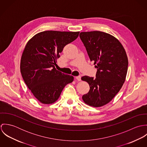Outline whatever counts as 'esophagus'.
<instances>
[{
  "label": "esophagus",
  "instance_id": "1",
  "mask_svg": "<svg viewBox=\"0 0 147 147\" xmlns=\"http://www.w3.org/2000/svg\"><path fill=\"white\" fill-rule=\"evenodd\" d=\"M76 79L78 81H81V76H76Z\"/></svg>",
  "mask_w": 147,
  "mask_h": 147
}]
</instances>
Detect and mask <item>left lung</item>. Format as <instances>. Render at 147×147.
I'll return each instance as SVG.
<instances>
[{
  "instance_id": "8db88e82",
  "label": "left lung",
  "mask_w": 147,
  "mask_h": 147,
  "mask_svg": "<svg viewBox=\"0 0 147 147\" xmlns=\"http://www.w3.org/2000/svg\"><path fill=\"white\" fill-rule=\"evenodd\" d=\"M80 38L97 68L95 79L82 78L90 86L82 98L87 105L101 107L112 100L125 82L128 64L126 51L118 40L105 32H81Z\"/></svg>"
}]
</instances>
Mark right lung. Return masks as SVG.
I'll return each instance as SVG.
<instances>
[{
	"instance_id": "add662e5",
	"label": "right lung",
	"mask_w": 147,
	"mask_h": 147,
	"mask_svg": "<svg viewBox=\"0 0 147 147\" xmlns=\"http://www.w3.org/2000/svg\"><path fill=\"white\" fill-rule=\"evenodd\" d=\"M79 33L47 30L36 34L27 42L21 56V75L42 104L54 103L64 86L74 81V76L57 70L55 65L64 47L75 40Z\"/></svg>"
}]
</instances>
